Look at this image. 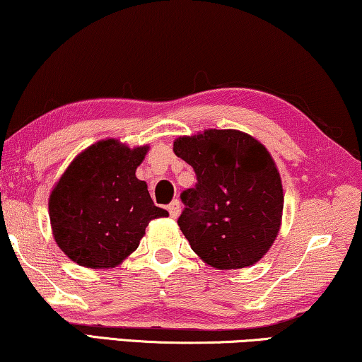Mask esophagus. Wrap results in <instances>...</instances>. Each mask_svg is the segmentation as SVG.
I'll list each match as a JSON object with an SVG mask.
<instances>
[{"mask_svg": "<svg viewBox=\"0 0 362 362\" xmlns=\"http://www.w3.org/2000/svg\"><path fill=\"white\" fill-rule=\"evenodd\" d=\"M169 213H170V216L172 218H177L180 215V202L179 200H174L169 205Z\"/></svg>", "mask_w": 362, "mask_h": 362, "instance_id": "obj_1", "label": "esophagus"}]
</instances>
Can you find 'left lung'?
<instances>
[{
  "label": "left lung",
  "instance_id": "1",
  "mask_svg": "<svg viewBox=\"0 0 362 362\" xmlns=\"http://www.w3.org/2000/svg\"><path fill=\"white\" fill-rule=\"evenodd\" d=\"M174 152L197 183L182 192L179 226L193 251L215 269L256 264L281 230L284 192L276 162L261 142L236 129L175 139Z\"/></svg>",
  "mask_w": 362,
  "mask_h": 362
}]
</instances>
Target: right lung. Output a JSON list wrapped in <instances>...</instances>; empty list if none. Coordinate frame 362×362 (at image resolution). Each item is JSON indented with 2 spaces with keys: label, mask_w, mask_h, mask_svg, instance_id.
<instances>
[{
  "label": "right lung",
  "mask_w": 362,
  "mask_h": 362,
  "mask_svg": "<svg viewBox=\"0 0 362 362\" xmlns=\"http://www.w3.org/2000/svg\"><path fill=\"white\" fill-rule=\"evenodd\" d=\"M147 151L100 141L75 157L54 187L49 216L55 243L78 266H118L139 246L149 221L169 216L136 177Z\"/></svg>",
  "instance_id": "right-lung-1"
}]
</instances>
